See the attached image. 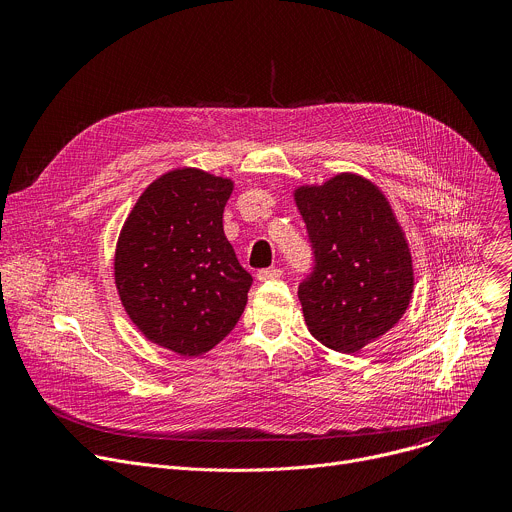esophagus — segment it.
Masks as SVG:
<instances>
[{
  "label": "esophagus",
  "instance_id": "34e87169",
  "mask_svg": "<svg viewBox=\"0 0 512 512\" xmlns=\"http://www.w3.org/2000/svg\"><path fill=\"white\" fill-rule=\"evenodd\" d=\"M279 277H281V269H277V267L261 269V271L257 273V279H259V281H269V279H279Z\"/></svg>",
  "mask_w": 512,
  "mask_h": 512
}]
</instances>
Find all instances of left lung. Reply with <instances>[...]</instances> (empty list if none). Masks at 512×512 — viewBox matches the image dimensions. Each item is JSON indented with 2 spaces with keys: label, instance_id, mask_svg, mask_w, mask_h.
Here are the masks:
<instances>
[{
  "label": "left lung",
  "instance_id": "left-lung-1",
  "mask_svg": "<svg viewBox=\"0 0 512 512\" xmlns=\"http://www.w3.org/2000/svg\"><path fill=\"white\" fill-rule=\"evenodd\" d=\"M314 251L298 298L310 334L356 352L389 332L413 294L405 233L385 194L367 178L338 174L294 192Z\"/></svg>",
  "mask_w": 512,
  "mask_h": 512
}]
</instances>
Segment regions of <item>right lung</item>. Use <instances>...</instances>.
<instances>
[{"label":"right lung","instance_id":"1","mask_svg":"<svg viewBox=\"0 0 512 512\" xmlns=\"http://www.w3.org/2000/svg\"><path fill=\"white\" fill-rule=\"evenodd\" d=\"M229 178L172 170L143 190L115 249V285L139 332L182 356L214 348L239 322L253 277L223 231Z\"/></svg>","mask_w":512,"mask_h":512}]
</instances>
